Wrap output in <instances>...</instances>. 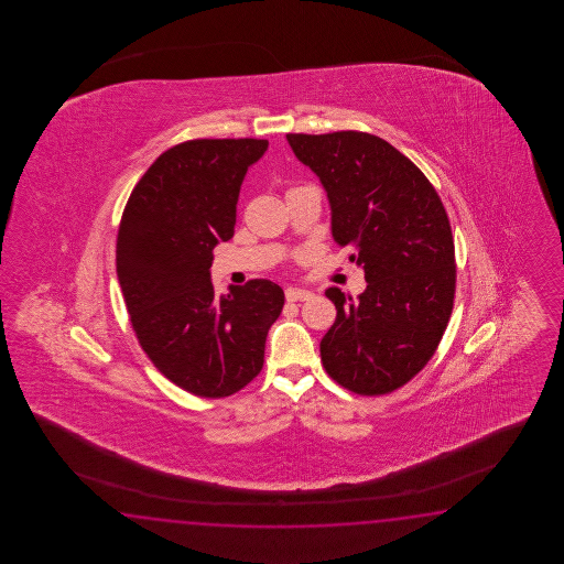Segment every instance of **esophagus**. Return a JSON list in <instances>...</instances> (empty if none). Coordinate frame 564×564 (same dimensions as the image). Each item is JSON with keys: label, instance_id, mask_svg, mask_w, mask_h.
Returning a JSON list of instances; mask_svg holds the SVG:
<instances>
[{"label": "esophagus", "instance_id": "esophagus-1", "mask_svg": "<svg viewBox=\"0 0 564 564\" xmlns=\"http://www.w3.org/2000/svg\"><path fill=\"white\" fill-rule=\"evenodd\" d=\"M314 294L311 290H304V288H288L286 300L290 302H299V300H311Z\"/></svg>", "mask_w": 564, "mask_h": 564}]
</instances>
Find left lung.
<instances>
[{
  "instance_id": "obj_1",
  "label": "left lung",
  "mask_w": 564,
  "mask_h": 564,
  "mask_svg": "<svg viewBox=\"0 0 564 564\" xmlns=\"http://www.w3.org/2000/svg\"><path fill=\"white\" fill-rule=\"evenodd\" d=\"M300 163L323 183L333 238L350 246L367 288L324 294L336 321L321 340L324 369L348 391L384 395L432 359L456 294L454 238L444 204L408 156L369 132H290Z\"/></svg>"
}]
</instances>
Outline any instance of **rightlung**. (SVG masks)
<instances>
[{"mask_svg": "<svg viewBox=\"0 0 564 564\" xmlns=\"http://www.w3.org/2000/svg\"><path fill=\"white\" fill-rule=\"evenodd\" d=\"M265 139H195L147 169L120 219L117 276L134 335L171 383L193 395L238 393L264 365L284 292L250 280L217 296L214 248L231 240L248 167Z\"/></svg>", "mask_w": 564, "mask_h": 564, "instance_id": "obj_1", "label": "right lung"}]
</instances>
